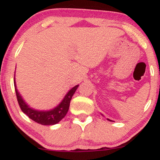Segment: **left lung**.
Listing matches in <instances>:
<instances>
[{"mask_svg": "<svg viewBox=\"0 0 160 160\" xmlns=\"http://www.w3.org/2000/svg\"><path fill=\"white\" fill-rule=\"evenodd\" d=\"M110 121H111V120H110Z\"/></svg>", "mask_w": 160, "mask_h": 160, "instance_id": "left-lung-1", "label": "left lung"}]
</instances>
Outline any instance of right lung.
<instances>
[{"instance_id": "obj_1", "label": "right lung", "mask_w": 160, "mask_h": 160, "mask_svg": "<svg viewBox=\"0 0 160 160\" xmlns=\"http://www.w3.org/2000/svg\"><path fill=\"white\" fill-rule=\"evenodd\" d=\"M78 86L79 85H77L74 87H73L67 93V95H65V97L62 100L61 103L58 104L56 108H55L54 109L48 111H39L32 109V108H29L25 104L23 99L22 98L21 95L18 92L16 86L15 80H14V86H15L16 98H17L18 103H19V105L20 108H21L22 111L24 113H25L29 118L34 120V122L41 125H44V126H50V125H55L58 123L59 121H61L65 117L66 113L68 111L71 98H72L73 95L74 94L75 91L78 89Z\"/></svg>"}]
</instances>
